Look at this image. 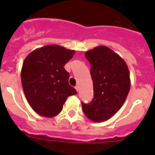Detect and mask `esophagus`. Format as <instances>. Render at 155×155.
Here are the masks:
<instances>
[{
    "instance_id": "obj_1",
    "label": "esophagus",
    "mask_w": 155,
    "mask_h": 155,
    "mask_svg": "<svg viewBox=\"0 0 155 155\" xmlns=\"http://www.w3.org/2000/svg\"><path fill=\"white\" fill-rule=\"evenodd\" d=\"M75 89H76V91H78H78H79V86L78 85L75 86Z\"/></svg>"
}]
</instances>
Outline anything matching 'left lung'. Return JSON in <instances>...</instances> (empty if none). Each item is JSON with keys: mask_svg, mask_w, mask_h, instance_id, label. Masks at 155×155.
<instances>
[{"mask_svg": "<svg viewBox=\"0 0 155 155\" xmlns=\"http://www.w3.org/2000/svg\"><path fill=\"white\" fill-rule=\"evenodd\" d=\"M84 55L91 64L94 98L90 103H82V109L91 121H106L120 110L128 95V67L124 59L107 46L94 47Z\"/></svg>", "mask_w": 155, "mask_h": 155, "instance_id": "8db88e82", "label": "left lung"}]
</instances>
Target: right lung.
I'll return each instance as SVG.
<instances>
[{
  "label": "right lung",
  "instance_id": "1",
  "mask_svg": "<svg viewBox=\"0 0 155 155\" xmlns=\"http://www.w3.org/2000/svg\"><path fill=\"white\" fill-rule=\"evenodd\" d=\"M74 53L59 45H47L25 59L21 71L23 91L30 106L40 116L54 117L62 111L68 97L77 94L64 68Z\"/></svg>",
  "mask_w": 155,
  "mask_h": 155
}]
</instances>
